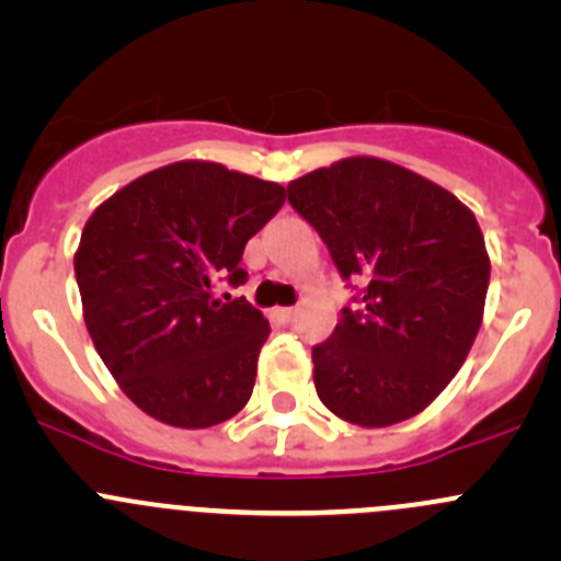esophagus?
Listing matches in <instances>:
<instances>
[{"instance_id":"esophagus-1","label":"esophagus","mask_w":561,"mask_h":561,"mask_svg":"<svg viewBox=\"0 0 561 561\" xmlns=\"http://www.w3.org/2000/svg\"><path fill=\"white\" fill-rule=\"evenodd\" d=\"M296 309H276V312H274V317H276V320H279V322H293V320H296Z\"/></svg>"}]
</instances>
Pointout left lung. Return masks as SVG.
<instances>
[{"mask_svg":"<svg viewBox=\"0 0 561 561\" xmlns=\"http://www.w3.org/2000/svg\"><path fill=\"white\" fill-rule=\"evenodd\" d=\"M325 241L353 307L312 347L314 388L355 426H393L426 410L467 360L491 263L474 214L423 175L350 157L287 186Z\"/></svg>","mask_w":561,"mask_h":561,"instance_id":"8db88e82","label":"left lung"}]
</instances>
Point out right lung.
<instances>
[{
	"mask_svg": "<svg viewBox=\"0 0 561 561\" xmlns=\"http://www.w3.org/2000/svg\"><path fill=\"white\" fill-rule=\"evenodd\" d=\"M285 186L217 162L151 171L89 217L76 252L83 320L124 393L157 421L208 428L244 410L268 320L217 282H247V241Z\"/></svg>",
	"mask_w": 561,
	"mask_h": 561,
	"instance_id": "add662e5",
	"label": "right lung"
}]
</instances>
